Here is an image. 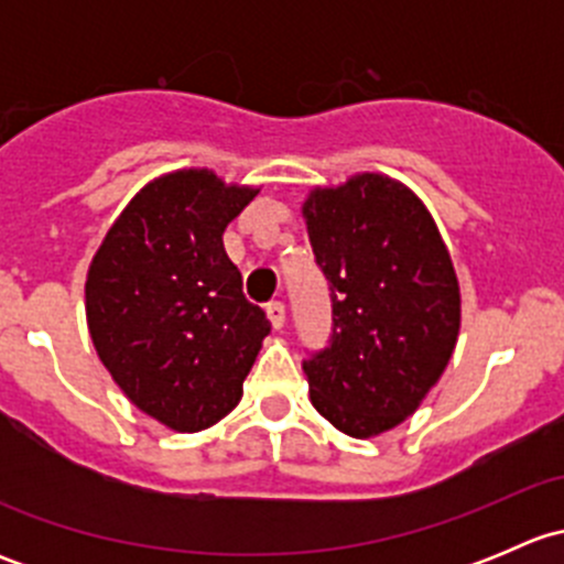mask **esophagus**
Segmentation results:
<instances>
[{
	"instance_id": "34e87169",
	"label": "esophagus",
	"mask_w": 564,
	"mask_h": 564,
	"mask_svg": "<svg viewBox=\"0 0 564 564\" xmlns=\"http://www.w3.org/2000/svg\"><path fill=\"white\" fill-rule=\"evenodd\" d=\"M267 318H270L272 327L281 329L283 324H286V305L278 303V300H275V303H270V305H267Z\"/></svg>"
}]
</instances>
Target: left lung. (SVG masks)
I'll use <instances>...</instances> for the list:
<instances>
[{
    "instance_id": "8db88e82",
    "label": "left lung",
    "mask_w": 564,
    "mask_h": 564,
    "mask_svg": "<svg viewBox=\"0 0 564 564\" xmlns=\"http://www.w3.org/2000/svg\"><path fill=\"white\" fill-rule=\"evenodd\" d=\"M303 218L333 300L329 344L303 362L311 403L338 431L371 440L414 414L451 362L453 259L425 204L384 174L314 187Z\"/></svg>"
}]
</instances>
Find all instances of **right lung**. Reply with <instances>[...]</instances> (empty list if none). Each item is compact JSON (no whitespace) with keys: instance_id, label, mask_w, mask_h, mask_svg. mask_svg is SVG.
I'll return each instance as SVG.
<instances>
[{"instance_id":"obj_1","label":"right lung","mask_w":564,"mask_h":564,"mask_svg":"<svg viewBox=\"0 0 564 564\" xmlns=\"http://www.w3.org/2000/svg\"><path fill=\"white\" fill-rule=\"evenodd\" d=\"M259 187L209 169L147 182L122 209L87 272V324L106 371L133 406L193 434L240 403L270 333L242 294L224 231Z\"/></svg>"}]
</instances>
